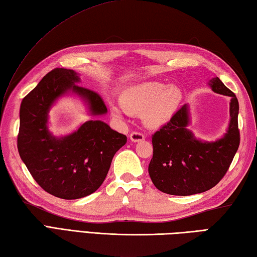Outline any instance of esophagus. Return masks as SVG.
I'll return each instance as SVG.
<instances>
[{"mask_svg": "<svg viewBox=\"0 0 257 257\" xmlns=\"http://www.w3.org/2000/svg\"><path fill=\"white\" fill-rule=\"evenodd\" d=\"M130 140H132L133 143H138V141H143V140H145V135L141 134V133L135 132V133L130 135Z\"/></svg>", "mask_w": 257, "mask_h": 257, "instance_id": "1", "label": "esophagus"}]
</instances>
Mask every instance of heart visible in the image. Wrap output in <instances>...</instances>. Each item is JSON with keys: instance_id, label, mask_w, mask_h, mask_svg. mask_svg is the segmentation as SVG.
I'll use <instances>...</instances> for the list:
<instances>
[{"instance_id": "b5f03b06", "label": "heart", "mask_w": 257, "mask_h": 257, "mask_svg": "<svg viewBox=\"0 0 257 257\" xmlns=\"http://www.w3.org/2000/svg\"><path fill=\"white\" fill-rule=\"evenodd\" d=\"M183 92L176 85H167L160 81H144L130 86L120 95V102L130 113L141 114L146 127L160 128L170 121L181 105ZM114 117L121 118L123 110L111 106Z\"/></svg>"}]
</instances>
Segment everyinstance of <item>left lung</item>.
Returning <instances> with one entry per match:
<instances>
[{
  "instance_id": "8db88e82",
  "label": "left lung",
  "mask_w": 257,
  "mask_h": 257,
  "mask_svg": "<svg viewBox=\"0 0 257 257\" xmlns=\"http://www.w3.org/2000/svg\"><path fill=\"white\" fill-rule=\"evenodd\" d=\"M216 94L230 97V122L214 141L196 138L188 128L190 106L185 103L152 137L154 156L149 176L158 190L172 195H192L212 189L224 177L239 146L236 96L219 77L209 83Z\"/></svg>"
}]
</instances>
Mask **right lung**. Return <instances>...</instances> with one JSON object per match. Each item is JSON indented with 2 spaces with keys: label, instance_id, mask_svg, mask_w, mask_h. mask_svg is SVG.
<instances>
[{
  "label": "right lung",
  "instance_id": "right-lung-1",
  "mask_svg": "<svg viewBox=\"0 0 257 257\" xmlns=\"http://www.w3.org/2000/svg\"><path fill=\"white\" fill-rule=\"evenodd\" d=\"M73 69L55 68L45 75L20 108L18 149L32 177L46 192L65 200L94 193L102 184L114 154L127 137L101 120H87L68 135L54 136L48 127L50 110L59 98H80L90 117L107 113L95 91L78 86Z\"/></svg>",
  "mask_w": 257,
  "mask_h": 257
}]
</instances>
